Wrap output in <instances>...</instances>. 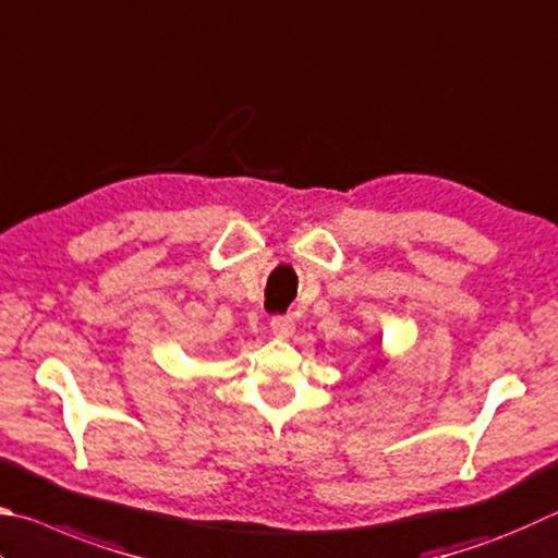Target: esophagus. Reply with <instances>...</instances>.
Returning a JSON list of instances; mask_svg holds the SVG:
<instances>
[{"label":"esophagus","mask_w":558,"mask_h":558,"mask_svg":"<svg viewBox=\"0 0 558 558\" xmlns=\"http://www.w3.org/2000/svg\"><path fill=\"white\" fill-rule=\"evenodd\" d=\"M270 329L272 333H278V337H290V333L295 331V322H292L290 314H276V317L270 319Z\"/></svg>","instance_id":"esophagus-1"}]
</instances>
